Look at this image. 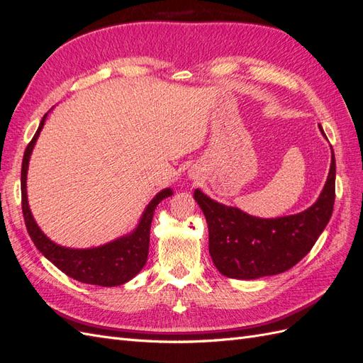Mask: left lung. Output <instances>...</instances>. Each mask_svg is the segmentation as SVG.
Here are the masks:
<instances>
[{
  "label": "left lung",
  "mask_w": 363,
  "mask_h": 363,
  "mask_svg": "<svg viewBox=\"0 0 363 363\" xmlns=\"http://www.w3.org/2000/svg\"><path fill=\"white\" fill-rule=\"evenodd\" d=\"M320 130L324 135L321 125ZM335 177L332 151L330 171L316 203L296 215L269 219L216 203L196 189L194 199L206 216L208 252L218 271L230 279L251 280L276 276L296 265L312 250L332 216Z\"/></svg>",
  "instance_id": "8db88e82"
}]
</instances>
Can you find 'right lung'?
<instances>
[{
	"instance_id": "add662e5",
	"label": "right lung",
	"mask_w": 363,
	"mask_h": 363,
	"mask_svg": "<svg viewBox=\"0 0 363 363\" xmlns=\"http://www.w3.org/2000/svg\"><path fill=\"white\" fill-rule=\"evenodd\" d=\"M47 115L48 113L43 115L38 131L26 148L23 168H21V196H23V213L27 232L42 255L74 280L87 284H98V286H119V284L133 279L147 263L152 215H155L157 204L163 199L171 196L172 191L163 189L151 200L145 207V212L142 213L133 233L112 240L106 245L87 250H74L54 244L38 227L27 201L28 160L40 130L45 124Z\"/></svg>"
}]
</instances>
